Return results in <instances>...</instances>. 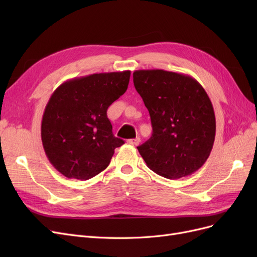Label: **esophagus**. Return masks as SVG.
<instances>
[{"label": "esophagus", "instance_id": "obj_1", "mask_svg": "<svg viewBox=\"0 0 257 257\" xmlns=\"http://www.w3.org/2000/svg\"><path fill=\"white\" fill-rule=\"evenodd\" d=\"M139 143H141V138H139V137H136L134 139H128V141H127L128 145H133V146H138Z\"/></svg>", "mask_w": 257, "mask_h": 257}]
</instances>
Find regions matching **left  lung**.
Returning a JSON list of instances; mask_svg holds the SVG:
<instances>
[{
	"mask_svg": "<svg viewBox=\"0 0 257 257\" xmlns=\"http://www.w3.org/2000/svg\"><path fill=\"white\" fill-rule=\"evenodd\" d=\"M135 89L149 110L152 136L137 147L147 166L167 179L192 175L205 164L215 138V115L201 84L163 69L133 73Z\"/></svg>",
	"mask_w": 257,
	"mask_h": 257,
	"instance_id": "obj_1",
	"label": "left lung"
}]
</instances>
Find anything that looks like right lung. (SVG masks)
Wrapping results in <instances>:
<instances>
[{"label":"right lung","instance_id":"add662e5","mask_svg":"<svg viewBox=\"0 0 257 257\" xmlns=\"http://www.w3.org/2000/svg\"><path fill=\"white\" fill-rule=\"evenodd\" d=\"M131 71L99 73L62 83L52 93L42 120L46 155L59 173L88 180L109 165L124 142L112 134L107 109L125 93Z\"/></svg>","mask_w":257,"mask_h":257}]
</instances>
